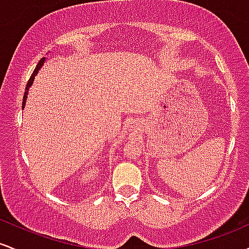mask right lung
<instances>
[{"instance_id": "obj_1", "label": "right lung", "mask_w": 249, "mask_h": 249, "mask_svg": "<svg viewBox=\"0 0 249 249\" xmlns=\"http://www.w3.org/2000/svg\"><path fill=\"white\" fill-rule=\"evenodd\" d=\"M44 57H43V58H41L39 59V62H38V64L36 65V68H35V70H34V72H33V75L30 76V78H29V81H28V83H27V87H25V91H24V97H23V102H22V107H24L25 105V101H27V95H28V90H29V88L31 87V84H33V82H34V79H35V76L37 75V72H38V70L41 69V67L43 65V63H44Z\"/></svg>"}]
</instances>
